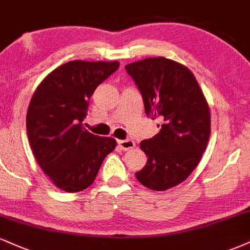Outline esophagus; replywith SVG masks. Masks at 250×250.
<instances>
[{
  "mask_svg": "<svg viewBox=\"0 0 250 250\" xmlns=\"http://www.w3.org/2000/svg\"><path fill=\"white\" fill-rule=\"evenodd\" d=\"M117 143H119V147L122 150H129V149H133L135 147V142L133 140H120Z\"/></svg>",
  "mask_w": 250,
  "mask_h": 250,
  "instance_id": "34e87169",
  "label": "esophagus"
}]
</instances>
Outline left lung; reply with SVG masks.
Returning <instances> with one entry per match:
<instances>
[{
  "instance_id": "1",
  "label": "left lung",
  "mask_w": 250,
  "mask_h": 250,
  "mask_svg": "<svg viewBox=\"0 0 250 250\" xmlns=\"http://www.w3.org/2000/svg\"><path fill=\"white\" fill-rule=\"evenodd\" d=\"M125 70L141 93L145 111L161 119V130L143 140L148 156L136 179L151 190H167L183 182L199 165L210 136V111L194 74L173 60L148 57Z\"/></svg>"
}]
</instances>
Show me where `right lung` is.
<instances>
[{
	"label": "right lung",
	"instance_id": "right-lung-1",
	"mask_svg": "<svg viewBox=\"0 0 250 250\" xmlns=\"http://www.w3.org/2000/svg\"><path fill=\"white\" fill-rule=\"evenodd\" d=\"M120 63L70 61L40 83L27 111L31 150L57 188L76 193L95 180L103 160L116 147L113 137L94 135L82 125L89 99Z\"/></svg>",
	"mask_w": 250,
	"mask_h": 250
}]
</instances>
